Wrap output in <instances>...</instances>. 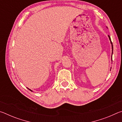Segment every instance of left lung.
<instances>
[{"label": "left lung", "instance_id": "8db88e82", "mask_svg": "<svg viewBox=\"0 0 122 122\" xmlns=\"http://www.w3.org/2000/svg\"><path fill=\"white\" fill-rule=\"evenodd\" d=\"M108 37H109V40H110V43H111V47H112V53H113V45H112V42H111V38H110V36H109V35H108ZM111 59H112V56H111Z\"/></svg>", "mask_w": 122, "mask_h": 122}]
</instances>
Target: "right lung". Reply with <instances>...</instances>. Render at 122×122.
<instances>
[{
	"label": "right lung",
	"mask_w": 122,
	"mask_h": 122,
	"mask_svg": "<svg viewBox=\"0 0 122 122\" xmlns=\"http://www.w3.org/2000/svg\"><path fill=\"white\" fill-rule=\"evenodd\" d=\"M28 89H29V90H30V91H31V92H33V91H32V90H30V89H29V88H28Z\"/></svg>",
	"instance_id": "1"
}]
</instances>
